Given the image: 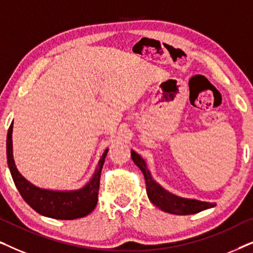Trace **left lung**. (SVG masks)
Returning a JSON list of instances; mask_svg holds the SVG:
<instances>
[{
  "mask_svg": "<svg viewBox=\"0 0 253 253\" xmlns=\"http://www.w3.org/2000/svg\"><path fill=\"white\" fill-rule=\"evenodd\" d=\"M131 158H132L134 164L143 171L145 182H146V192L148 199L164 212L176 214V215H188V214H196L202 212L204 210L212 209V207L215 206V204L213 203L182 198V197L175 196L168 192L167 190H165L152 178L151 172L147 169L146 162L144 161V159L139 154H137L134 151H131Z\"/></svg>",
  "mask_w": 253,
  "mask_h": 253,
  "instance_id": "8db88e82",
  "label": "left lung"
}]
</instances>
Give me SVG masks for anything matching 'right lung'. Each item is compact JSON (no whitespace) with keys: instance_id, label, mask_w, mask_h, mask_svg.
<instances>
[{"instance_id":"add662e5","label":"right lung","mask_w":253,"mask_h":253,"mask_svg":"<svg viewBox=\"0 0 253 253\" xmlns=\"http://www.w3.org/2000/svg\"><path fill=\"white\" fill-rule=\"evenodd\" d=\"M12 127L10 124L6 136V159L16 188L23 199L41 215L60 220H74L88 215L95 209L98 203L100 176L105 164L108 148L103 152L96 166L94 174L84 188L72 191H54L40 189L24 178L18 171L12 154Z\"/></svg>"}]
</instances>
